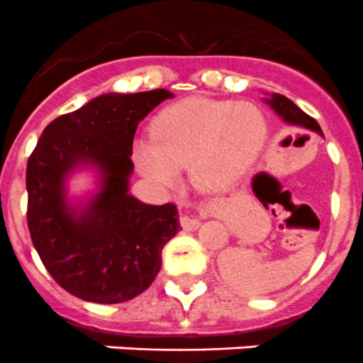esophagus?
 <instances>
[{
  "label": "esophagus",
  "instance_id": "1",
  "mask_svg": "<svg viewBox=\"0 0 363 363\" xmlns=\"http://www.w3.org/2000/svg\"><path fill=\"white\" fill-rule=\"evenodd\" d=\"M203 214V209H200ZM200 214H194V213H184L182 216H179V223H182V227H184L185 230H196L198 227H200Z\"/></svg>",
  "mask_w": 363,
  "mask_h": 363
}]
</instances>
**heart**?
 Instances as JSON below:
<instances>
[{
  "instance_id": "obj_1",
  "label": "heart",
  "mask_w": 363,
  "mask_h": 363,
  "mask_svg": "<svg viewBox=\"0 0 363 363\" xmlns=\"http://www.w3.org/2000/svg\"><path fill=\"white\" fill-rule=\"evenodd\" d=\"M154 140H140L134 160L160 185H174L191 165L203 191L234 184L256 162L267 138V120L256 105L189 98L163 108L152 121Z\"/></svg>"
}]
</instances>
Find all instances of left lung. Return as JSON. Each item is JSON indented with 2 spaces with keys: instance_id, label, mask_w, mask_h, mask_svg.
I'll return each mask as SVG.
<instances>
[{
  "instance_id": "obj_1",
  "label": "left lung",
  "mask_w": 363,
  "mask_h": 363,
  "mask_svg": "<svg viewBox=\"0 0 363 363\" xmlns=\"http://www.w3.org/2000/svg\"><path fill=\"white\" fill-rule=\"evenodd\" d=\"M267 104L277 111L278 116H281V120L287 121L289 125H296V127H303V129L316 130L318 134H322V129L316 123V120L306 114L298 105H294L289 98L281 94H272L271 99H267Z\"/></svg>"
}]
</instances>
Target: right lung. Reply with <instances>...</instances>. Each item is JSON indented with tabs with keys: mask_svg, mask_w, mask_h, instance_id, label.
Masks as SVG:
<instances>
[{
	"mask_svg": "<svg viewBox=\"0 0 363 363\" xmlns=\"http://www.w3.org/2000/svg\"><path fill=\"white\" fill-rule=\"evenodd\" d=\"M172 98L165 89L104 94L45 127L27 163V223L50 277L74 296L121 303L142 294L162 267V249L178 233L174 203L130 196V160L138 123ZM78 162L104 174V187L78 215L62 182Z\"/></svg>",
	"mask_w": 363,
	"mask_h": 363,
	"instance_id": "right-lung-1",
	"label": "right lung"
}]
</instances>
